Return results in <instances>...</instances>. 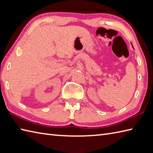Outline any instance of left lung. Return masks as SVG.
<instances>
[{"instance_id":"1","label":"left lung","mask_w":153,"mask_h":153,"mask_svg":"<svg viewBox=\"0 0 153 153\" xmlns=\"http://www.w3.org/2000/svg\"><path fill=\"white\" fill-rule=\"evenodd\" d=\"M132 47H133V46H132ZM133 48H134V47H133Z\"/></svg>"}]
</instances>
